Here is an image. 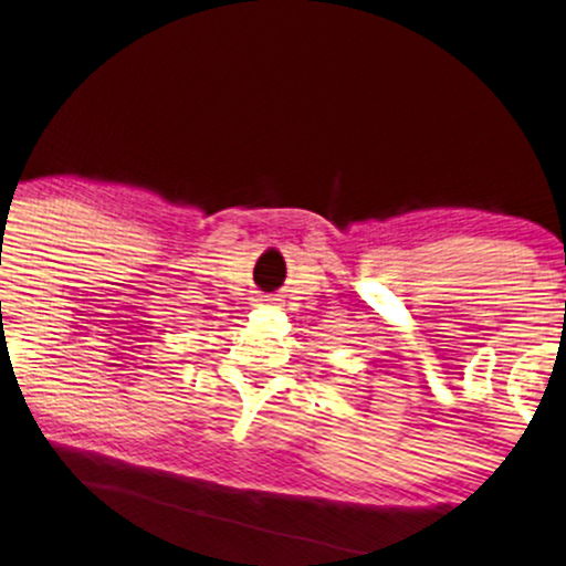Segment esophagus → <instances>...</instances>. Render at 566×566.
<instances>
[{
	"instance_id": "esophagus-1",
	"label": "esophagus",
	"mask_w": 566,
	"mask_h": 566,
	"mask_svg": "<svg viewBox=\"0 0 566 566\" xmlns=\"http://www.w3.org/2000/svg\"><path fill=\"white\" fill-rule=\"evenodd\" d=\"M262 302L268 306H281V298H277V296H268V298H262Z\"/></svg>"
}]
</instances>
